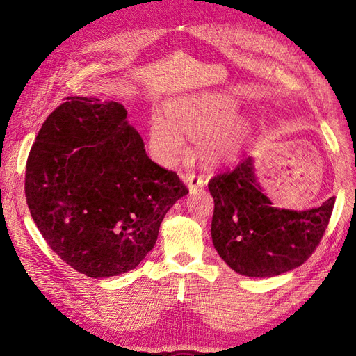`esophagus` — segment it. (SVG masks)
Here are the masks:
<instances>
[{
    "mask_svg": "<svg viewBox=\"0 0 356 356\" xmlns=\"http://www.w3.org/2000/svg\"><path fill=\"white\" fill-rule=\"evenodd\" d=\"M182 180L188 185V188H190V193H194L197 188L205 186V184H207L205 179H203L202 176H197V174H194V172L185 174Z\"/></svg>",
    "mask_w": 356,
    "mask_h": 356,
    "instance_id": "esophagus-1",
    "label": "esophagus"
}]
</instances>
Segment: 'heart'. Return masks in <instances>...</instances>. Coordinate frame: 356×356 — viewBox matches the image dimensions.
Instances as JSON below:
<instances>
[{
	"instance_id": "1",
	"label": "heart",
	"mask_w": 356,
	"mask_h": 356,
	"mask_svg": "<svg viewBox=\"0 0 356 356\" xmlns=\"http://www.w3.org/2000/svg\"><path fill=\"white\" fill-rule=\"evenodd\" d=\"M238 102L217 92L186 93L163 104L148 124V149L159 165L172 166L188 154L190 138H200L199 154L209 166L232 162L243 148L251 122L236 115Z\"/></svg>"
}]
</instances>
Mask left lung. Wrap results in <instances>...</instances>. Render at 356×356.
<instances>
[{
    "instance_id": "left-lung-1",
    "label": "left lung",
    "mask_w": 356,
    "mask_h": 356,
    "mask_svg": "<svg viewBox=\"0 0 356 356\" xmlns=\"http://www.w3.org/2000/svg\"><path fill=\"white\" fill-rule=\"evenodd\" d=\"M211 237L228 266L246 277H275L303 264L329 225L335 197L305 211L272 205L255 176L254 157L209 180Z\"/></svg>"
}]
</instances>
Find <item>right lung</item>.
<instances>
[{
  "label": "right lung",
  "instance_id": "1",
  "mask_svg": "<svg viewBox=\"0 0 356 356\" xmlns=\"http://www.w3.org/2000/svg\"><path fill=\"white\" fill-rule=\"evenodd\" d=\"M188 194L154 163L122 104L70 96L45 119L27 159L26 197L47 245L81 274L134 269L165 214Z\"/></svg>",
  "mask_w": 356,
  "mask_h": 356
}]
</instances>
